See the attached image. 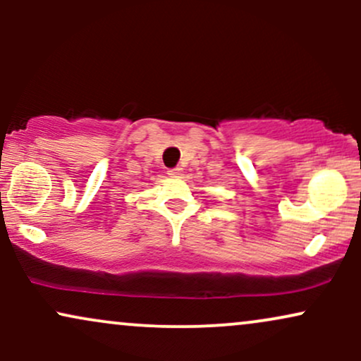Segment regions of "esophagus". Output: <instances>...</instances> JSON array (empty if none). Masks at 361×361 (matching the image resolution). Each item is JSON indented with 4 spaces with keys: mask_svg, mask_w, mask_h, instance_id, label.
<instances>
[{
    "mask_svg": "<svg viewBox=\"0 0 361 361\" xmlns=\"http://www.w3.org/2000/svg\"><path fill=\"white\" fill-rule=\"evenodd\" d=\"M181 171H183V169H181V168L169 169V171H168V175H169V176H180V175H181Z\"/></svg>",
    "mask_w": 361,
    "mask_h": 361,
    "instance_id": "34e87169",
    "label": "esophagus"
}]
</instances>
